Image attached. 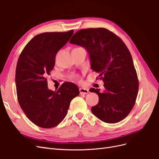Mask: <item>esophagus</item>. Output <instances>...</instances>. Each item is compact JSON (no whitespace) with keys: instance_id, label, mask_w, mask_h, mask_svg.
I'll return each mask as SVG.
<instances>
[{"instance_id":"1","label":"esophagus","mask_w":159,"mask_h":159,"mask_svg":"<svg viewBox=\"0 0 159 159\" xmlns=\"http://www.w3.org/2000/svg\"><path fill=\"white\" fill-rule=\"evenodd\" d=\"M80 92L81 94H88L89 93V89L85 88H80Z\"/></svg>"}]
</instances>
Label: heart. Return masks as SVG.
I'll list each match as a JSON object with an SVG mask.
<instances>
[{
  "instance_id": "obj_1",
  "label": "heart",
  "mask_w": 159,
  "mask_h": 159,
  "mask_svg": "<svg viewBox=\"0 0 159 159\" xmlns=\"http://www.w3.org/2000/svg\"><path fill=\"white\" fill-rule=\"evenodd\" d=\"M73 78H78V77H77L76 75H74V76L73 77Z\"/></svg>"
}]
</instances>
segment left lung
Returning <instances> with one entry per match:
<instances>
[{"label": "left lung", "instance_id": "obj_1", "mask_svg": "<svg viewBox=\"0 0 159 159\" xmlns=\"http://www.w3.org/2000/svg\"><path fill=\"white\" fill-rule=\"evenodd\" d=\"M70 42L87 50L91 70L104 82L102 93L99 89H89L99 96V102L91 111L103 122L121 121L132 110L139 90L137 71L127 47L121 38L103 28L80 30Z\"/></svg>", "mask_w": 159, "mask_h": 159}]
</instances>
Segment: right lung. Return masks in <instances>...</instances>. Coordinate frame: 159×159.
I'll use <instances>...</instances> for the list:
<instances>
[{"mask_svg":"<svg viewBox=\"0 0 159 159\" xmlns=\"http://www.w3.org/2000/svg\"><path fill=\"white\" fill-rule=\"evenodd\" d=\"M73 34L71 30L38 34L18 57L15 75L18 103L27 117L40 127L57 126L66 116L71 101L80 94L78 86L71 82L50 90L46 80L54 68L57 52Z\"/></svg>","mask_w":159,"mask_h":159,"instance_id":"add662e5","label":"right lung"}]
</instances>
